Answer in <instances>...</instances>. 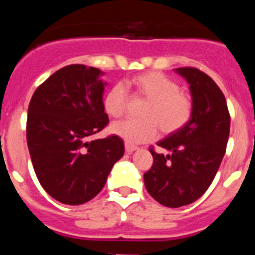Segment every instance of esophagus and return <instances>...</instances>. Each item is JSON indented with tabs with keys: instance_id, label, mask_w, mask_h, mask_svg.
<instances>
[{
	"instance_id": "esophagus-1",
	"label": "esophagus",
	"mask_w": 255,
	"mask_h": 255,
	"mask_svg": "<svg viewBox=\"0 0 255 255\" xmlns=\"http://www.w3.org/2000/svg\"><path fill=\"white\" fill-rule=\"evenodd\" d=\"M136 149H138V147H135V145H132V144L125 143L126 153H132V152H135V150H136Z\"/></svg>"
}]
</instances>
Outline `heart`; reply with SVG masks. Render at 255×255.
<instances>
[{"label": "heart", "instance_id": "heart-1", "mask_svg": "<svg viewBox=\"0 0 255 255\" xmlns=\"http://www.w3.org/2000/svg\"><path fill=\"white\" fill-rule=\"evenodd\" d=\"M130 85L134 94L147 100L141 107L143 119H128L114 124L111 131L129 144L153 140L158 134H172L186 125L193 116L190 94L180 89L176 80L158 71H148L132 76ZM129 96L125 85L116 83L105 94L103 108L112 119L125 115Z\"/></svg>", "mask_w": 255, "mask_h": 255}]
</instances>
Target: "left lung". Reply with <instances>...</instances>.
<instances>
[{"label":"left lung","mask_w":255,"mask_h":255,"mask_svg":"<svg viewBox=\"0 0 255 255\" xmlns=\"http://www.w3.org/2000/svg\"><path fill=\"white\" fill-rule=\"evenodd\" d=\"M190 84L193 116L184 128L153 147V164L144 173L148 193L162 206L179 208L199 199L217 173L226 152L230 114L226 98L213 79L195 67H179Z\"/></svg>","instance_id":"8db88e82"}]
</instances>
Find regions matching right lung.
Listing matches in <instances>:
<instances>
[{"mask_svg":"<svg viewBox=\"0 0 255 255\" xmlns=\"http://www.w3.org/2000/svg\"><path fill=\"white\" fill-rule=\"evenodd\" d=\"M101 74L85 65L62 67L35 89L29 103L31 163L42 188L60 203L79 206L93 199L125 152L117 135L88 140L108 125Z\"/></svg>","mask_w":255,"mask_h":255,"instance_id":"add662e5","label":"right lung"}]
</instances>
